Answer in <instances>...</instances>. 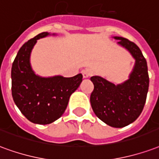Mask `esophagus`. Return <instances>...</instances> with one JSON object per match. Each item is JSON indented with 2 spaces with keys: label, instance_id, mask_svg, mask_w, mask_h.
I'll return each mask as SVG.
<instances>
[{
  "label": "esophagus",
  "instance_id": "esophagus-1",
  "mask_svg": "<svg viewBox=\"0 0 159 159\" xmlns=\"http://www.w3.org/2000/svg\"><path fill=\"white\" fill-rule=\"evenodd\" d=\"M82 73H83V78H88V77H89V76H90V74H89V71L86 70H83V71H82Z\"/></svg>",
  "mask_w": 159,
  "mask_h": 159
}]
</instances>
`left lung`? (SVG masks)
I'll return each mask as SVG.
<instances>
[{
	"label": "left lung",
	"instance_id": "1",
	"mask_svg": "<svg viewBox=\"0 0 159 159\" xmlns=\"http://www.w3.org/2000/svg\"><path fill=\"white\" fill-rule=\"evenodd\" d=\"M120 46L130 53L135 65L129 78L116 85L100 76H92L94 89L90 96L92 109L98 119L109 126L122 128L139 117L148 92L147 61L139 47L127 39L115 36Z\"/></svg>",
	"mask_w": 159,
	"mask_h": 159
}]
</instances>
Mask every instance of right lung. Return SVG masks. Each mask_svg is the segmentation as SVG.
Instances as JSON below:
<instances>
[{"mask_svg": "<svg viewBox=\"0 0 159 159\" xmlns=\"http://www.w3.org/2000/svg\"><path fill=\"white\" fill-rule=\"evenodd\" d=\"M50 35L41 33L20 48L11 66V94L14 103L23 116L34 124L47 125L64 114L70 95L78 89L83 75L72 77H44L35 74L30 56L38 39Z\"/></svg>", "mask_w": 159, "mask_h": 159, "instance_id": "obj_1", "label": "right lung"}]
</instances>
